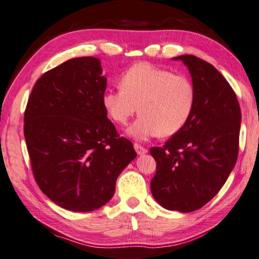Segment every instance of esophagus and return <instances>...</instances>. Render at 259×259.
Returning a JSON list of instances; mask_svg holds the SVG:
<instances>
[{
  "label": "esophagus",
  "mask_w": 259,
  "mask_h": 259,
  "mask_svg": "<svg viewBox=\"0 0 259 259\" xmlns=\"http://www.w3.org/2000/svg\"><path fill=\"white\" fill-rule=\"evenodd\" d=\"M134 147H135V150H136V152H137V154H138V155H142V154H145V153H147V150L145 149V147H143L142 145H139V144H135V145H134Z\"/></svg>",
  "instance_id": "esophagus-1"
}]
</instances>
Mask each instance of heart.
<instances>
[{"label": "heart", "mask_w": 259, "mask_h": 259, "mask_svg": "<svg viewBox=\"0 0 259 259\" xmlns=\"http://www.w3.org/2000/svg\"><path fill=\"white\" fill-rule=\"evenodd\" d=\"M121 89L107 90L102 106L118 125H125L138 110L141 115L128 135L144 142L154 136H173L190 118L195 107V88L184 75L141 62L130 67L120 79Z\"/></svg>", "instance_id": "heart-1"}]
</instances>
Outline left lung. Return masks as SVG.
Listing matches in <instances>:
<instances>
[{
    "mask_svg": "<svg viewBox=\"0 0 259 259\" xmlns=\"http://www.w3.org/2000/svg\"><path fill=\"white\" fill-rule=\"evenodd\" d=\"M196 97L187 124L162 147H152L157 162L151 181L154 199L170 211L192 212L210 202L235 166L241 109L225 77L199 57L181 55Z\"/></svg>",
    "mask_w": 259,
    "mask_h": 259,
    "instance_id": "obj_1",
    "label": "left lung"
}]
</instances>
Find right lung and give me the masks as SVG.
<instances>
[{"instance_id":"1","label":"right lung","mask_w":259,"mask_h":259,"mask_svg":"<svg viewBox=\"0 0 259 259\" xmlns=\"http://www.w3.org/2000/svg\"><path fill=\"white\" fill-rule=\"evenodd\" d=\"M107 78L99 59L68 60L36 81L24 114V136L41 191L65 210L108 203L121 171L137 157L102 106Z\"/></svg>"}]
</instances>
